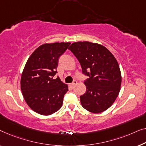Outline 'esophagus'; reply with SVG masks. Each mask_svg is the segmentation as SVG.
<instances>
[{
  "label": "esophagus",
  "mask_w": 146,
  "mask_h": 146,
  "mask_svg": "<svg viewBox=\"0 0 146 146\" xmlns=\"http://www.w3.org/2000/svg\"><path fill=\"white\" fill-rule=\"evenodd\" d=\"M77 81H74L73 82V83H71L70 84V86H71V87H75V86L76 85H77Z\"/></svg>",
  "instance_id": "obj_1"
}]
</instances>
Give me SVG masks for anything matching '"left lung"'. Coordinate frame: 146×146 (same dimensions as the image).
<instances>
[{
	"label": "left lung",
	"instance_id": "obj_1",
	"mask_svg": "<svg viewBox=\"0 0 146 146\" xmlns=\"http://www.w3.org/2000/svg\"><path fill=\"white\" fill-rule=\"evenodd\" d=\"M79 60L86 93L80 96L82 106L93 113H100L112 106L120 91L122 75L118 63L106 47L90 42H74L69 46Z\"/></svg>",
	"mask_w": 146,
	"mask_h": 146
}]
</instances>
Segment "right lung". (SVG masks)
I'll return each instance as SVG.
<instances>
[{"mask_svg":"<svg viewBox=\"0 0 146 146\" xmlns=\"http://www.w3.org/2000/svg\"><path fill=\"white\" fill-rule=\"evenodd\" d=\"M70 42L44 44L34 51L22 73L20 89L29 107L37 113L48 116L60 109L68 85L57 73L58 59Z\"/></svg>","mask_w":146,"mask_h":146,"instance_id":"add662e5","label":"right lung"}]
</instances>
